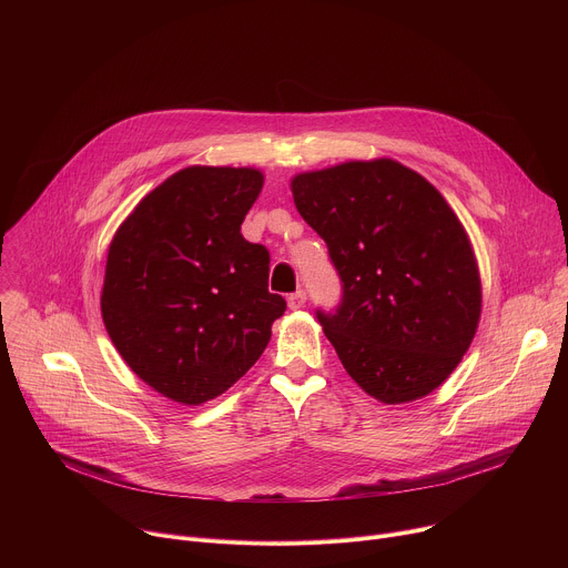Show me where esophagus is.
I'll return each mask as SVG.
<instances>
[{
  "label": "esophagus",
  "instance_id": "obj_1",
  "mask_svg": "<svg viewBox=\"0 0 568 568\" xmlns=\"http://www.w3.org/2000/svg\"><path fill=\"white\" fill-rule=\"evenodd\" d=\"M287 305H290V310H298V307H303V305H305V292H303V290L292 292V294L287 296Z\"/></svg>",
  "mask_w": 568,
  "mask_h": 568
}]
</instances>
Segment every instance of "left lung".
Masks as SVG:
<instances>
[{
    "label": "left lung",
    "mask_w": 568,
    "mask_h": 568,
    "mask_svg": "<svg viewBox=\"0 0 568 568\" xmlns=\"http://www.w3.org/2000/svg\"><path fill=\"white\" fill-rule=\"evenodd\" d=\"M292 195L342 281L316 318L346 373L386 404L438 388L480 316L476 258L445 197L393 159L301 173Z\"/></svg>",
    "instance_id": "1"
}]
</instances>
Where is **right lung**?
<instances>
[{"instance_id":"obj_1","label":"right lung","mask_w":568,"mask_h":568,"mask_svg":"<svg viewBox=\"0 0 568 568\" xmlns=\"http://www.w3.org/2000/svg\"><path fill=\"white\" fill-rule=\"evenodd\" d=\"M263 189L256 169L189 166L148 193L110 242L101 312L125 364L182 404L245 375L283 316L270 252L240 224Z\"/></svg>"}]
</instances>
